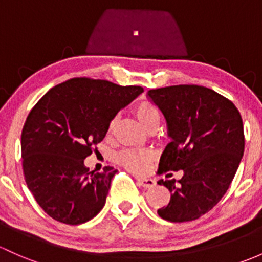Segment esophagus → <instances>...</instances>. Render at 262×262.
Here are the masks:
<instances>
[{
	"label": "esophagus",
	"instance_id": "esophagus-1",
	"mask_svg": "<svg viewBox=\"0 0 262 262\" xmlns=\"http://www.w3.org/2000/svg\"><path fill=\"white\" fill-rule=\"evenodd\" d=\"M139 186L144 187V188H152V187L156 186V181L152 180V178H144V177H138L137 178Z\"/></svg>",
	"mask_w": 262,
	"mask_h": 262
}]
</instances>
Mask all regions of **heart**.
Returning a JSON list of instances; mask_svg holds the SVG:
<instances>
[{
  "label": "heart",
  "instance_id": "b5f03b06",
  "mask_svg": "<svg viewBox=\"0 0 262 262\" xmlns=\"http://www.w3.org/2000/svg\"><path fill=\"white\" fill-rule=\"evenodd\" d=\"M134 113H136L139 123L144 128H149V126L153 125L158 126L159 122H161V112L150 101H140L134 108ZM112 126L113 123L110 124V128ZM117 159L122 166L128 168V169L134 170V172H140L152 161L153 154L147 152V150L124 149L123 152L118 154Z\"/></svg>",
  "mask_w": 262,
  "mask_h": 262
}]
</instances>
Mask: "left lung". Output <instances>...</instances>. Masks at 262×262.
Segmentation results:
<instances>
[{"label": "left lung", "mask_w": 262, "mask_h": 262, "mask_svg": "<svg viewBox=\"0 0 262 262\" xmlns=\"http://www.w3.org/2000/svg\"><path fill=\"white\" fill-rule=\"evenodd\" d=\"M161 109L170 142L159 159L158 173L183 170L180 181H158L170 201L158 214L187 222L211 211L227 192L245 149L242 118L232 101L200 85L149 90Z\"/></svg>", "instance_id": "8db88e82"}]
</instances>
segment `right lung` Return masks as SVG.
<instances>
[{
    "instance_id": "add662e5",
    "label": "right lung",
    "mask_w": 262,
    "mask_h": 262,
    "mask_svg": "<svg viewBox=\"0 0 262 262\" xmlns=\"http://www.w3.org/2000/svg\"><path fill=\"white\" fill-rule=\"evenodd\" d=\"M142 93V86L74 78L49 90L31 109L21 134L22 168L49 216L80 225L101 211L118 170L89 172L84 159L105 138L118 112Z\"/></svg>"
}]
</instances>
